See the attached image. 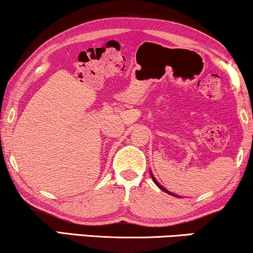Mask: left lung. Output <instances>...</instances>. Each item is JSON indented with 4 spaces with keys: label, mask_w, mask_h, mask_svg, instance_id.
<instances>
[{
    "label": "left lung",
    "mask_w": 253,
    "mask_h": 253,
    "mask_svg": "<svg viewBox=\"0 0 253 253\" xmlns=\"http://www.w3.org/2000/svg\"><path fill=\"white\" fill-rule=\"evenodd\" d=\"M150 174H151V176H152V179H153V182L155 183V184H157V185L159 186V188H160V189L162 190V191H165L166 193H168V195H171V196H174V197H179V196H177V195H175V193H172V192H170V191H168V190L166 189V188H164V186H162V185L160 184V183H159V182L157 181V179H155V177L153 176V174H152V171H151V170H150ZM181 198H182V197H181Z\"/></svg>",
    "instance_id": "obj_1"
}]
</instances>
